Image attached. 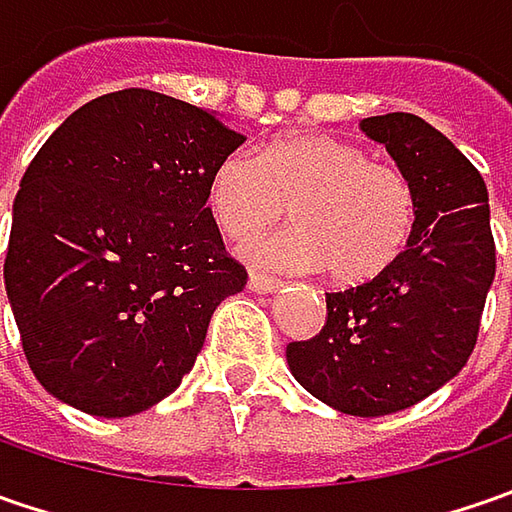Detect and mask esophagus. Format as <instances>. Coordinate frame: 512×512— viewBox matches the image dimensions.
Segmentation results:
<instances>
[{
    "instance_id": "esophagus-1",
    "label": "esophagus",
    "mask_w": 512,
    "mask_h": 512,
    "mask_svg": "<svg viewBox=\"0 0 512 512\" xmlns=\"http://www.w3.org/2000/svg\"><path fill=\"white\" fill-rule=\"evenodd\" d=\"M247 285L253 287L256 293H273V290H279V287H282V282H279V279H273V276H265V273H250Z\"/></svg>"
}]
</instances>
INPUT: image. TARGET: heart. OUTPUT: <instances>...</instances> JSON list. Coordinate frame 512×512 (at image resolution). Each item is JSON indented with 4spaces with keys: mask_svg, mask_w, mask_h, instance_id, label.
<instances>
[{
    "mask_svg": "<svg viewBox=\"0 0 512 512\" xmlns=\"http://www.w3.org/2000/svg\"><path fill=\"white\" fill-rule=\"evenodd\" d=\"M207 207L233 242H250L296 216V227L250 247V262L316 270L339 285L387 273L410 245L419 199L396 165L327 133H290L250 153L225 156L207 185Z\"/></svg>",
    "mask_w": 512,
    "mask_h": 512,
    "instance_id": "b5f03b06",
    "label": "heart"
}]
</instances>
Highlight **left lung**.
<instances>
[{
	"label": "left lung",
	"mask_w": 512,
	"mask_h": 512,
	"mask_svg": "<svg viewBox=\"0 0 512 512\" xmlns=\"http://www.w3.org/2000/svg\"><path fill=\"white\" fill-rule=\"evenodd\" d=\"M410 176L419 219L387 273L327 293L325 327L287 344L296 382L350 416H387L462 370L496 276L487 185L447 136L413 113L362 119Z\"/></svg>",
	"instance_id": "1"
}]
</instances>
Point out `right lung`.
<instances>
[{
  "mask_svg": "<svg viewBox=\"0 0 512 512\" xmlns=\"http://www.w3.org/2000/svg\"><path fill=\"white\" fill-rule=\"evenodd\" d=\"M245 142L148 88L70 113L13 202L5 290L33 376L90 416H133L193 367L213 310L247 282L207 207Z\"/></svg>",
  "mask_w": 512,
  "mask_h": 512,
  "instance_id": "add662e5",
  "label": "right lung"
}]
</instances>
